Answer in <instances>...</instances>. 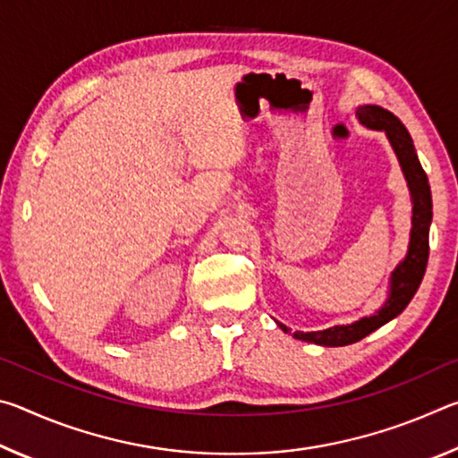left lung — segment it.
<instances>
[{
    "label": "left lung",
    "instance_id": "1",
    "mask_svg": "<svg viewBox=\"0 0 458 458\" xmlns=\"http://www.w3.org/2000/svg\"><path fill=\"white\" fill-rule=\"evenodd\" d=\"M358 119L361 125L376 131H386L387 141H390L394 153L400 161L402 172L408 182L410 198H412V230H410V244L404 260L394 268L390 276V291H387L386 303L377 309L374 315L363 317V319L355 321L352 325H335V327L323 329V331H294L293 337L301 341H309V344L325 345V347H341L350 345L355 341L369 335L371 331L382 327L394 317H398L412 301L414 293L422 283L426 262H428V230L432 222V196L428 177H426L424 169L418 161V155L414 149L412 137L402 125V121L392 114L386 108L377 105H363L358 106ZM284 333H289V327L278 323Z\"/></svg>",
    "mask_w": 458,
    "mask_h": 458
}]
</instances>
